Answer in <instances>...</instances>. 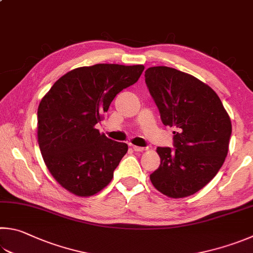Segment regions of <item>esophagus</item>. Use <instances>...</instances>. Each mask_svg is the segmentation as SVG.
<instances>
[{
	"instance_id": "1",
	"label": "esophagus",
	"mask_w": 253,
	"mask_h": 253,
	"mask_svg": "<svg viewBox=\"0 0 253 253\" xmlns=\"http://www.w3.org/2000/svg\"><path fill=\"white\" fill-rule=\"evenodd\" d=\"M132 149H134L135 151H144V150H146L145 147H139V146H132Z\"/></svg>"
}]
</instances>
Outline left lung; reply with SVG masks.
<instances>
[{
  "label": "left lung",
  "mask_w": 253,
  "mask_h": 253,
  "mask_svg": "<svg viewBox=\"0 0 253 253\" xmlns=\"http://www.w3.org/2000/svg\"><path fill=\"white\" fill-rule=\"evenodd\" d=\"M145 82L173 147H158V169L150 174L156 189L170 198L196 194L211 181L227 157L231 121L215 91L187 73L149 67Z\"/></svg>",
  "instance_id": "1"
}]
</instances>
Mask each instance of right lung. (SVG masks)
Segmentation results:
<instances>
[{"label":"right lung","instance_id":"1","mask_svg":"<svg viewBox=\"0 0 253 253\" xmlns=\"http://www.w3.org/2000/svg\"><path fill=\"white\" fill-rule=\"evenodd\" d=\"M142 65L96 64L54 83L38 109L41 153L52 176L72 194L88 197L106 187L128 146L96 129L119 91L135 84Z\"/></svg>","mask_w":253,"mask_h":253}]
</instances>
